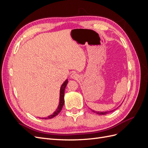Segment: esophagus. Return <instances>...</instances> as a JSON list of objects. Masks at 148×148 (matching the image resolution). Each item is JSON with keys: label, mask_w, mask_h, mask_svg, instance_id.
Returning <instances> with one entry per match:
<instances>
[{"label": "esophagus", "mask_w": 148, "mask_h": 148, "mask_svg": "<svg viewBox=\"0 0 148 148\" xmlns=\"http://www.w3.org/2000/svg\"><path fill=\"white\" fill-rule=\"evenodd\" d=\"M70 77L72 78V79H77L79 78V75L77 73H73L71 75Z\"/></svg>", "instance_id": "obj_1"}]
</instances>
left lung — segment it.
Instances as JSON below:
<instances>
[{
	"instance_id": "obj_1",
	"label": "left lung",
	"mask_w": 148,
	"mask_h": 148,
	"mask_svg": "<svg viewBox=\"0 0 148 148\" xmlns=\"http://www.w3.org/2000/svg\"><path fill=\"white\" fill-rule=\"evenodd\" d=\"M115 110V109H114V110H110V111H107V112H97V111H95V110L91 109V110L93 112H96V114H99V115H105V114H109L110 112H112L114 111Z\"/></svg>"
}]
</instances>
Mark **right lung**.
Masks as SVG:
<instances>
[{"label": "right lung", "instance_id": "1", "mask_svg": "<svg viewBox=\"0 0 148 148\" xmlns=\"http://www.w3.org/2000/svg\"><path fill=\"white\" fill-rule=\"evenodd\" d=\"M67 83H68V79H66L65 81L64 82V83L62 84V86L60 87V97H59V106H58V107L57 108V109L56 110V111H54L52 114L50 115L49 116H48L47 117H42V118H40L42 119H52L53 117H56V115H57L60 113V112L61 111L62 107L64 106V94H65V88L67 85Z\"/></svg>", "mask_w": 148, "mask_h": 148}]
</instances>
